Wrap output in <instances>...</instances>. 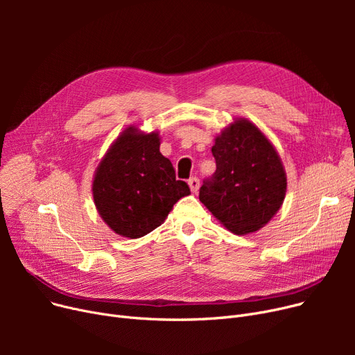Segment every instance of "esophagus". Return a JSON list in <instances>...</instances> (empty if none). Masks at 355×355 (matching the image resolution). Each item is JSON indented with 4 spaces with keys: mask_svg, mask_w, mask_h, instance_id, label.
<instances>
[{
    "mask_svg": "<svg viewBox=\"0 0 355 355\" xmlns=\"http://www.w3.org/2000/svg\"><path fill=\"white\" fill-rule=\"evenodd\" d=\"M189 185H190V190H191L193 193H197L198 189H200V181H198V178H196V177L190 178V180H189Z\"/></svg>",
    "mask_w": 355,
    "mask_h": 355,
    "instance_id": "34e87169",
    "label": "esophagus"
}]
</instances>
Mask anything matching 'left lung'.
<instances>
[{
    "label": "left lung",
    "instance_id": "8db88e82",
    "mask_svg": "<svg viewBox=\"0 0 355 355\" xmlns=\"http://www.w3.org/2000/svg\"><path fill=\"white\" fill-rule=\"evenodd\" d=\"M216 173L200 201L234 234L262 229L284 204L286 173L272 142L252 121L236 118L216 137Z\"/></svg>",
    "mask_w": 355,
    "mask_h": 355
}]
</instances>
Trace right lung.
I'll list each match as a JSON object with an SVG mask.
<instances>
[{
    "mask_svg": "<svg viewBox=\"0 0 355 355\" xmlns=\"http://www.w3.org/2000/svg\"><path fill=\"white\" fill-rule=\"evenodd\" d=\"M157 130L129 125L99 162L92 182L96 210L116 234L138 239L161 226L174 204L190 194L159 153Z\"/></svg>",
    "mask_w": 355,
    "mask_h": 355,
    "instance_id": "obj_1",
    "label": "right lung"
}]
</instances>
